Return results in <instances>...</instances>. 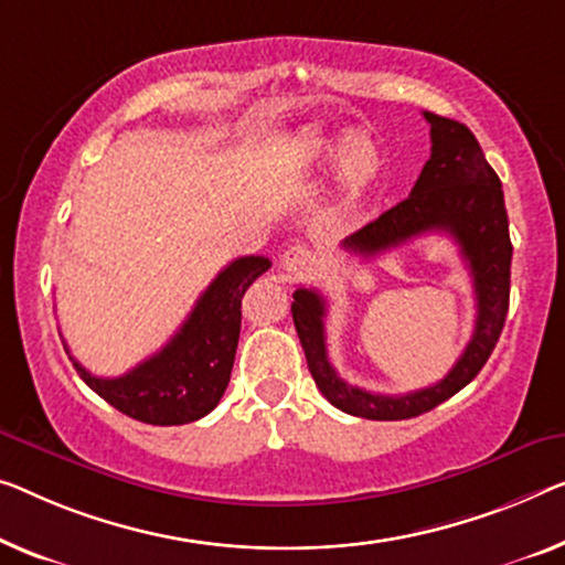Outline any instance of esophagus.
I'll list each match as a JSON object with an SVG mask.
<instances>
[{"instance_id": "1", "label": "esophagus", "mask_w": 565, "mask_h": 565, "mask_svg": "<svg viewBox=\"0 0 565 565\" xmlns=\"http://www.w3.org/2000/svg\"><path fill=\"white\" fill-rule=\"evenodd\" d=\"M311 264H315V256H311V250L305 246H291L289 250H284V256H281V268L289 281L305 276L311 268Z\"/></svg>"}]
</instances>
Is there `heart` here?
<instances>
[{
    "label": "heart",
    "mask_w": 565,
    "mask_h": 565,
    "mask_svg": "<svg viewBox=\"0 0 565 565\" xmlns=\"http://www.w3.org/2000/svg\"><path fill=\"white\" fill-rule=\"evenodd\" d=\"M305 162L317 167V170H332V167H337L342 174L344 188L350 192L365 190L375 180L377 170H381V154H377L375 145L360 137V134H350V137L334 141H311L305 149Z\"/></svg>",
    "instance_id": "heart-1"
}]
</instances>
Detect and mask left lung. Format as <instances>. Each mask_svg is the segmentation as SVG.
Instances as JSON below:
<instances>
[{"mask_svg": "<svg viewBox=\"0 0 565 565\" xmlns=\"http://www.w3.org/2000/svg\"><path fill=\"white\" fill-rule=\"evenodd\" d=\"M431 124V157L420 170L411 195L385 210L365 228L348 235L342 248L375 258L424 233H449L467 260L477 297V322L471 340L439 383L414 393L381 395L344 383L327 358L324 297L297 289L291 317L305 348L309 373L334 408L370 420H403L426 414L449 401L477 377L498 344L510 307L512 243L500 177L487 164L465 124L424 111Z\"/></svg>", "mask_w": 565, "mask_h": 565, "instance_id": "left-lung-1", "label": "left lung"}]
</instances>
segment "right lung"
<instances>
[{
    "instance_id": "obj_1",
    "label": "right lung",
    "mask_w": 565,
    "mask_h": 565,
    "mask_svg": "<svg viewBox=\"0 0 565 565\" xmlns=\"http://www.w3.org/2000/svg\"><path fill=\"white\" fill-rule=\"evenodd\" d=\"M268 268L266 256L235 258L202 291L172 340L126 375L96 377L71 358L73 367L90 391L141 424L180 426L207 416L228 388L243 294Z\"/></svg>"
}]
</instances>
